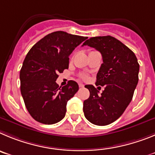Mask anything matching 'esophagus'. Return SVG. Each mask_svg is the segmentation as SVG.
<instances>
[{
    "instance_id": "1",
    "label": "esophagus",
    "mask_w": 155,
    "mask_h": 155,
    "mask_svg": "<svg viewBox=\"0 0 155 155\" xmlns=\"http://www.w3.org/2000/svg\"><path fill=\"white\" fill-rule=\"evenodd\" d=\"M79 86L80 88H83V87H84V85H83V83H79Z\"/></svg>"
}]
</instances>
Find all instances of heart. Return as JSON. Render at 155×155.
I'll use <instances>...</instances> for the list:
<instances>
[{
  "instance_id": "obj_1",
  "label": "heart",
  "mask_w": 155,
  "mask_h": 155,
  "mask_svg": "<svg viewBox=\"0 0 155 155\" xmlns=\"http://www.w3.org/2000/svg\"><path fill=\"white\" fill-rule=\"evenodd\" d=\"M83 78H86V76H83Z\"/></svg>"
}]
</instances>
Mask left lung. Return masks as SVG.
Wrapping results in <instances>:
<instances>
[{
  "mask_svg": "<svg viewBox=\"0 0 155 155\" xmlns=\"http://www.w3.org/2000/svg\"><path fill=\"white\" fill-rule=\"evenodd\" d=\"M93 47L101 53L103 63L97 75L96 85L105 86L100 95L93 85L85 87L90 97L83 102L86 119L98 126L114 122L124 112L133 98L138 83L139 65L136 55L112 36L90 38L83 46Z\"/></svg>",
  "mask_w": 155,
  "mask_h": 155,
  "instance_id": "8db88e82",
  "label": "left lung"
}]
</instances>
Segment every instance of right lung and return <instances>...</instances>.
<instances>
[{"label": "right lung", "instance_id": "obj_1", "mask_svg": "<svg viewBox=\"0 0 155 155\" xmlns=\"http://www.w3.org/2000/svg\"><path fill=\"white\" fill-rule=\"evenodd\" d=\"M87 37L58 31L47 35L28 51L20 71L21 93L28 111L38 122L53 124L64 118L66 104L79 90L77 83H56L69 68V55Z\"/></svg>", "mask_w": 155, "mask_h": 155}]
</instances>
